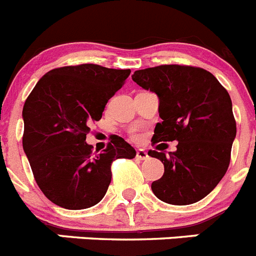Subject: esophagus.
<instances>
[{
    "instance_id": "34e87169",
    "label": "esophagus",
    "mask_w": 256,
    "mask_h": 256,
    "mask_svg": "<svg viewBox=\"0 0 256 256\" xmlns=\"http://www.w3.org/2000/svg\"><path fill=\"white\" fill-rule=\"evenodd\" d=\"M136 158H138V160H148L149 156L145 150H142V149H139V150H136Z\"/></svg>"
}]
</instances>
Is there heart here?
Here are the masks:
<instances>
[{
	"label": "heart",
	"mask_w": 256,
	"mask_h": 256,
	"mask_svg": "<svg viewBox=\"0 0 256 256\" xmlns=\"http://www.w3.org/2000/svg\"><path fill=\"white\" fill-rule=\"evenodd\" d=\"M131 139H132L134 142H139V140L142 139V135H140L139 132H136V131H132V132H131Z\"/></svg>",
	"instance_id": "heart-1"
}]
</instances>
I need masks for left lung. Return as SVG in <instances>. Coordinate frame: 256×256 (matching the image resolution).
Listing matches in <instances>:
<instances>
[{"label": "left lung", "mask_w": 256, "mask_h": 256, "mask_svg": "<svg viewBox=\"0 0 256 256\" xmlns=\"http://www.w3.org/2000/svg\"><path fill=\"white\" fill-rule=\"evenodd\" d=\"M132 80L160 98L153 144L177 140V150H149L164 164L152 184L154 195L174 206L192 204L218 185L231 160L236 136L232 102L213 74L202 68L160 65L134 72Z\"/></svg>", "instance_id": "obj_1"}]
</instances>
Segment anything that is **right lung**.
<instances>
[{"mask_svg":"<svg viewBox=\"0 0 256 256\" xmlns=\"http://www.w3.org/2000/svg\"><path fill=\"white\" fill-rule=\"evenodd\" d=\"M130 72L94 64L57 68L25 100L22 148L36 185L56 206L78 210L98 204L111 184L112 162L136 156L117 135L100 153L85 142L89 124L102 118Z\"/></svg>","mask_w":256,"mask_h":256,"instance_id":"add662e5","label":"right lung"}]
</instances>
